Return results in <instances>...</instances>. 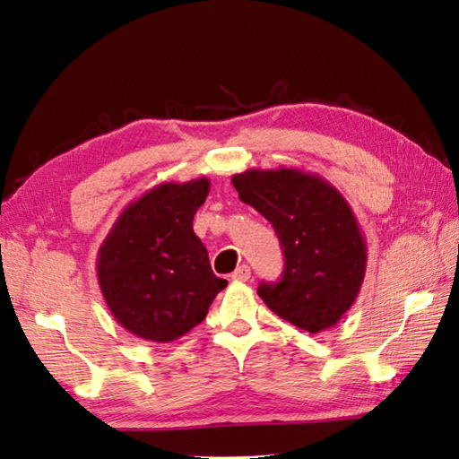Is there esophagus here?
I'll return each mask as SVG.
<instances>
[{
	"label": "esophagus",
	"instance_id": "1",
	"mask_svg": "<svg viewBox=\"0 0 459 459\" xmlns=\"http://www.w3.org/2000/svg\"><path fill=\"white\" fill-rule=\"evenodd\" d=\"M249 277H251V269L247 264H239V267L231 273V279L236 282H246L249 281Z\"/></svg>",
	"mask_w": 459,
	"mask_h": 459
}]
</instances>
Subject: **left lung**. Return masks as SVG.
Here are the masks:
<instances>
[{
	"label": "left lung",
	"mask_w": 459,
	"mask_h": 459,
	"mask_svg": "<svg viewBox=\"0 0 459 459\" xmlns=\"http://www.w3.org/2000/svg\"><path fill=\"white\" fill-rule=\"evenodd\" d=\"M239 200L271 221L284 253L279 282L259 284L267 307L300 330H328L365 279L368 246L358 218L328 180L300 169H249L231 177Z\"/></svg>",
	"instance_id": "obj_1"
}]
</instances>
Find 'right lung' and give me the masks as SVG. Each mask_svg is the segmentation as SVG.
Listing matches in <instances>:
<instances>
[{"instance_id":"right-lung-1","label":"right lung","mask_w":459,"mask_h":459,"mask_svg":"<svg viewBox=\"0 0 459 459\" xmlns=\"http://www.w3.org/2000/svg\"><path fill=\"white\" fill-rule=\"evenodd\" d=\"M206 177L162 182L124 208L98 249L100 290L111 316L141 340L169 343L206 318L228 287L212 273L192 230L206 200Z\"/></svg>"}]
</instances>
